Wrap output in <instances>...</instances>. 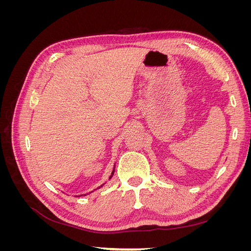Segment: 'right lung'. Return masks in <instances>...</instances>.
Instances as JSON below:
<instances>
[{
  "mask_svg": "<svg viewBox=\"0 0 251 251\" xmlns=\"http://www.w3.org/2000/svg\"><path fill=\"white\" fill-rule=\"evenodd\" d=\"M114 172H115V166H114V169H113V171H112V174H111V176H110V178L109 179H111L112 177H113V175H114ZM103 185V184H102ZM102 185H100V187H98V188H100ZM91 193H92V192H91ZM80 196H82V195H80ZM80 196H77V197H80ZM83 196H86V195H83Z\"/></svg>",
  "mask_w": 251,
  "mask_h": 251,
  "instance_id": "obj_1",
  "label": "right lung"
}]
</instances>
